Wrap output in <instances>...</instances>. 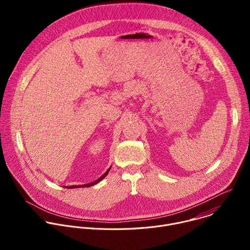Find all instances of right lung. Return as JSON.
I'll return each mask as SVG.
<instances>
[{"instance_id": "right-lung-1", "label": "right lung", "mask_w": 250, "mask_h": 250, "mask_svg": "<svg viewBox=\"0 0 250 250\" xmlns=\"http://www.w3.org/2000/svg\"><path fill=\"white\" fill-rule=\"evenodd\" d=\"M111 170V167L106 170V172L104 173V174H103L99 179H97V180H95L94 182H91V183H89V184H84V185H73V186H67V187H65V188H67V189H75V188H83V187H91V186H93V185H95V184H97V183H99L100 181H102L104 178L108 175V173H109V171Z\"/></svg>"}]
</instances>
